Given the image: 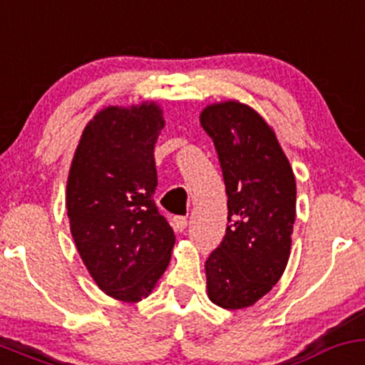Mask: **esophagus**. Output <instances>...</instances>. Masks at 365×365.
<instances>
[{"label":"esophagus","mask_w":365,"mask_h":365,"mask_svg":"<svg viewBox=\"0 0 365 365\" xmlns=\"http://www.w3.org/2000/svg\"><path fill=\"white\" fill-rule=\"evenodd\" d=\"M172 225H174V228L178 231H184L187 226V219L186 217H181V215H178V217L172 219Z\"/></svg>","instance_id":"obj_1"}]
</instances>
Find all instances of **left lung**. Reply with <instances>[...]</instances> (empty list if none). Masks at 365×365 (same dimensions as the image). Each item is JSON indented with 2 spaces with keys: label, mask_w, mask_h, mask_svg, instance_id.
I'll return each mask as SVG.
<instances>
[{
  "label": "left lung",
  "mask_w": 365,
  "mask_h": 365,
  "mask_svg": "<svg viewBox=\"0 0 365 365\" xmlns=\"http://www.w3.org/2000/svg\"><path fill=\"white\" fill-rule=\"evenodd\" d=\"M228 195V228L205 262L209 299L225 309L252 307L284 275L296 219V178L275 132L240 101L203 108Z\"/></svg>",
  "instance_id": "1"
}]
</instances>
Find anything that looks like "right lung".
<instances>
[{
    "label": "right lung",
    "instance_id": "right-lung-1",
    "mask_svg": "<svg viewBox=\"0 0 365 365\" xmlns=\"http://www.w3.org/2000/svg\"><path fill=\"white\" fill-rule=\"evenodd\" d=\"M163 127L155 101L108 106L83 128L69 168L66 209L78 254L97 287L125 303L150 296L175 244L153 200Z\"/></svg>",
    "mask_w": 365,
    "mask_h": 365
}]
</instances>
